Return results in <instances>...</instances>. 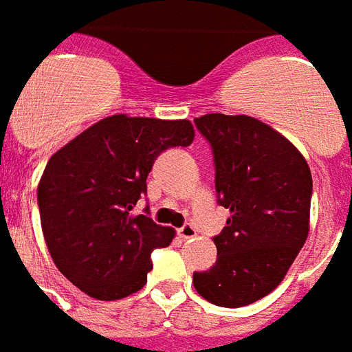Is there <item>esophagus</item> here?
I'll list each match as a JSON object with an SVG mask.
<instances>
[{
  "mask_svg": "<svg viewBox=\"0 0 352 352\" xmlns=\"http://www.w3.org/2000/svg\"><path fill=\"white\" fill-rule=\"evenodd\" d=\"M195 234H197V232H195V228H193L192 225H184V226H181L179 230H177V235H179L181 239H190V237H195Z\"/></svg>",
  "mask_w": 352,
  "mask_h": 352,
  "instance_id": "34e87169",
  "label": "esophagus"
}]
</instances>
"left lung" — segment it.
<instances>
[{
  "mask_svg": "<svg viewBox=\"0 0 352 352\" xmlns=\"http://www.w3.org/2000/svg\"><path fill=\"white\" fill-rule=\"evenodd\" d=\"M193 122L212 146L217 204L232 214L214 237L217 261L193 272V287L214 305H250L283 281L305 245L311 170L283 135L257 118L212 113Z\"/></svg>",
  "mask_w": 352,
  "mask_h": 352,
  "instance_id": "1",
  "label": "left lung"
}]
</instances>
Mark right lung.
<instances>
[{
	"mask_svg": "<svg viewBox=\"0 0 352 352\" xmlns=\"http://www.w3.org/2000/svg\"><path fill=\"white\" fill-rule=\"evenodd\" d=\"M188 120L113 115L52 155L38 184L47 248L58 270L91 298L137 292L153 268L151 252L175 230L133 208L148 192V173L162 151L193 140Z\"/></svg>",
	"mask_w": 352,
	"mask_h": 352,
	"instance_id": "add662e5",
	"label": "right lung"
}]
</instances>
